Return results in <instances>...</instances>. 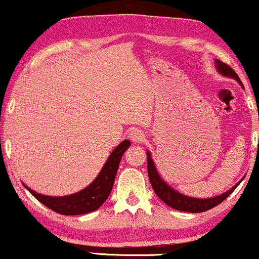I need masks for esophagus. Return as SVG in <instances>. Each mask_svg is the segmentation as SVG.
<instances>
[{"mask_svg": "<svg viewBox=\"0 0 259 259\" xmlns=\"http://www.w3.org/2000/svg\"><path fill=\"white\" fill-rule=\"evenodd\" d=\"M130 138H132L133 143L139 144V143H141V141L144 140L145 135H144V133L141 132V130L135 129V130H133L132 133H130Z\"/></svg>", "mask_w": 259, "mask_h": 259, "instance_id": "1", "label": "esophagus"}]
</instances>
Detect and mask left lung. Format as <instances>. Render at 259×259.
I'll return each mask as SVG.
<instances>
[{
	"label": "left lung",
	"mask_w": 259,
	"mask_h": 259,
	"mask_svg": "<svg viewBox=\"0 0 259 259\" xmlns=\"http://www.w3.org/2000/svg\"><path fill=\"white\" fill-rule=\"evenodd\" d=\"M215 62H217V69L221 75L226 76V77H230V78H235L236 81L240 82V83L242 84V82H241V79L237 76V73H236L235 71L229 66V65L224 64V62H221L220 60H217ZM146 155H147V173H149L150 182H151V186L153 190H155V193L158 195V198H160L163 203H166L167 205L171 206L173 209L181 210V211L203 212L209 209H212L214 206H217L220 203H223V201L225 200V199L229 197L232 192H234L236 187H237L238 183L241 182L240 181L236 186L232 187L231 189H229L227 192L223 193V194L217 195V197L208 198V199H198V198L187 197V195L182 194V193L177 192L176 189H173L172 187H169L166 182L162 180L160 173H158L157 169H156L155 163H153L151 153L147 151Z\"/></svg>",
	"instance_id": "1"
}]
</instances>
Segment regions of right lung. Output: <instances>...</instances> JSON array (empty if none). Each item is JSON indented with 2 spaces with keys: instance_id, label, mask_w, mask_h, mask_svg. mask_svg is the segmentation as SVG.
<instances>
[{
  "instance_id": "1",
  "label": "right lung",
  "mask_w": 259,
  "mask_h": 259,
  "mask_svg": "<svg viewBox=\"0 0 259 259\" xmlns=\"http://www.w3.org/2000/svg\"><path fill=\"white\" fill-rule=\"evenodd\" d=\"M130 144L132 143L129 140L121 141L110 153V156L108 157L103 168L96 177V180L87 188L75 193V194L66 195V197H50V195H42L34 192L25 184L24 187L41 204H44L45 206L61 215H81L95 211L109 197L113 184H114L121 156L129 149Z\"/></svg>"
}]
</instances>
